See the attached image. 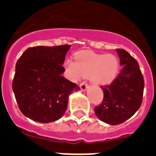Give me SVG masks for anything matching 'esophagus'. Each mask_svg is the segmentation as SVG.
<instances>
[{"instance_id": "1", "label": "esophagus", "mask_w": 156, "mask_h": 156, "mask_svg": "<svg viewBox=\"0 0 156 156\" xmlns=\"http://www.w3.org/2000/svg\"><path fill=\"white\" fill-rule=\"evenodd\" d=\"M87 87H88V84L85 83V82H83V83H82L80 84V88L82 91H85Z\"/></svg>"}]
</instances>
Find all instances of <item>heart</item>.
Instances as JSON below:
<instances>
[{
	"mask_svg": "<svg viewBox=\"0 0 156 156\" xmlns=\"http://www.w3.org/2000/svg\"><path fill=\"white\" fill-rule=\"evenodd\" d=\"M76 61L65 60V68L71 80L89 77L95 84L105 85L112 83L119 70V61L115 55L97 54L92 51H81L76 54Z\"/></svg>",
	"mask_w": 156,
	"mask_h": 156,
	"instance_id": "heart-1",
	"label": "heart"
}]
</instances>
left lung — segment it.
Instances as JSON below:
<instances>
[{
  "mask_svg": "<svg viewBox=\"0 0 156 156\" xmlns=\"http://www.w3.org/2000/svg\"><path fill=\"white\" fill-rule=\"evenodd\" d=\"M116 51L123 68L111 84L101 87L104 98L94 109L101 120L111 125L125 122L138 110L145 85L136 59L125 50L116 49Z\"/></svg>",
  "mask_w": 156,
  "mask_h": 156,
  "instance_id": "1",
  "label": "left lung"
}]
</instances>
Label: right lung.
Returning a JSON list of instances; mask_svg holds the SVG:
<instances>
[{"label":"right lung","mask_w":156,"mask_h":156,"mask_svg":"<svg viewBox=\"0 0 156 156\" xmlns=\"http://www.w3.org/2000/svg\"><path fill=\"white\" fill-rule=\"evenodd\" d=\"M70 46L29 47L18 59L12 88L26 117L44 123L58 120L67 109L70 94L80 90L61 76Z\"/></svg>","instance_id":"1"}]
</instances>
